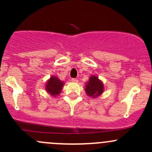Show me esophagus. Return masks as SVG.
I'll return each mask as SVG.
<instances>
[{
	"label": "esophagus",
	"mask_w": 152,
	"mask_h": 152,
	"mask_svg": "<svg viewBox=\"0 0 152 152\" xmlns=\"http://www.w3.org/2000/svg\"><path fill=\"white\" fill-rule=\"evenodd\" d=\"M71 81L73 82H78V79H75V78H73V79H71Z\"/></svg>",
	"instance_id": "1"
}]
</instances>
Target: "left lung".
Wrapping results in <instances>:
<instances>
[{"label": "left lung", "mask_w": 152, "mask_h": 152, "mask_svg": "<svg viewBox=\"0 0 152 152\" xmlns=\"http://www.w3.org/2000/svg\"><path fill=\"white\" fill-rule=\"evenodd\" d=\"M85 91L89 96L96 97L100 96L104 91V85L97 76H93L85 86Z\"/></svg>", "instance_id": "1"}]
</instances>
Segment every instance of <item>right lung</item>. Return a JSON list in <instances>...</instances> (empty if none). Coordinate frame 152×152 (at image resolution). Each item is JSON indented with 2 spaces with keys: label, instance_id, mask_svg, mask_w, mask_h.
Returning <instances> with one entry per match:
<instances>
[{
  "label": "right lung",
  "instance_id": "add662e5",
  "mask_svg": "<svg viewBox=\"0 0 152 152\" xmlns=\"http://www.w3.org/2000/svg\"><path fill=\"white\" fill-rule=\"evenodd\" d=\"M63 82L56 76H52L46 84V90L51 96H56L61 92Z\"/></svg>",
  "mask_w": 152,
  "mask_h": 152
}]
</instances>
